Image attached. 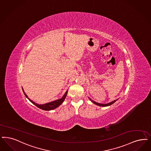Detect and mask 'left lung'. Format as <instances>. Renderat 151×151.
Instances as JSON below:
<instances>
[{
    "instance_id": "obj_1",
    "label": "left lung",
    "mask_w": 151,
    "mask_h": 151,
    "mask_svg": "<svg viewBox=\"0 0 151 151\" xmlns=\"http://www.w3.org/2000/svg\"><path fill=\"white\" fill-rule=\"evenodd\" d=\"M88 98H89V99H90V101H91V102L93 103H94V104H96L97 106H101V107H107V106H111V104H114V103L116 102L119 99H116L115 101H112V102H111L109 103L103 104V103H99L96 102H95V101H94L91 100L89 97H88Z\"/></svg>"
}]
</instances>
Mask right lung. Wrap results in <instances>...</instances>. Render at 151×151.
<instances>
[{"label": "right lung", "mask_w": 151, "mask_h": 151, "mask_svg": "<svg viewBox=\"0 0 151 151\" xmlns=\"http://www.w3.org/2000/svg\"><path fill=\"white\" fill-rule=\"evenodd\" d=\"M22 91L24 93V96H26V97L32 103V104H34V105H35L36 107H37L39 109H42V110H45V111H50V110H52V109H54L57 108L58 107H59L60 106V104L63 102V101H65L66 97L67 94V91H66V93H65V94L63 95V96L60 99H57V100H55L54 101H52L51 102L47 103L45 104H37L36 103L33 102L32 101H31L30 99L27 97V96L26 94V93H24V89L22 88Z\"/></svg>", "instance_id": "obj_1"}]
</instances>
